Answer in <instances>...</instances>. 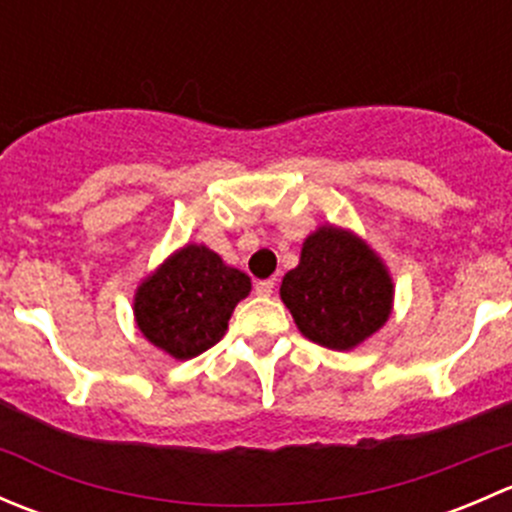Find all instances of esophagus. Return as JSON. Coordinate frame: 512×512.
Here are the masks:
<instances>
[{"instance_id":"obj_1","label":"esophagus","mask_w":512,"mask_h":512,"mask_svg":"<svg viewBox=\"0 0 512 512\" xmlns=\"http://www.w3.org/2000/svg\"><path fill=\"white\" fill-rule=\"evenodd\" d=\"M272 289H275V280H260L255 285V294L257 297H270Z\"/></svg>"}]
</instances>
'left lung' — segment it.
Instances as JSON below:
<instances>
[{"label": "left lung", "mask_w": 512, "mask_h": 512, "mask_svg": "<svg viewBox=\"0 0 512 512\" xmlns=\"http://www.w3.org/2000/svg\"><path fill=\"white\" fill-rule=\"evenodd\" d=\"M280 297L309 342L347 352L384 327L394 282L361 237L324 225L304 240L299 265L282 280Z\"/></svg>", "instance_id": "left-lung-1"}]
</instances>
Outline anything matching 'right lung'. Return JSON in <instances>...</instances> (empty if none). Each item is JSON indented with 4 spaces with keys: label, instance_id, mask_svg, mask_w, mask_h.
I'll return each mask as SVG.
<instances>
[{
    "label": "right lung",
    "instance_id": "right-lung-1",
    "mask_svg": "<svg viewBox=\"0 0 512 512\" xmlns=\"http://www.w3.org/2000/svg\"><path fill=\"white\" fill-rule=\"evenodd\" d=\"M250 277L205 245H185L141 282L133 314L143 337L173 359H193L227 332L232 309L250 294Z\"/></svg>",
    "mask_w": 512,
    "mask_h": 512
}]
</instances>
